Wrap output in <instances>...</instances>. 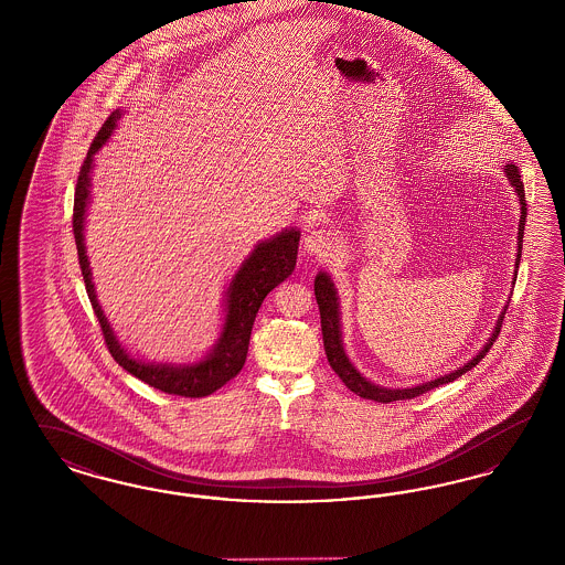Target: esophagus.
I'll return each mask as SVG.
<instances>
[{"instance_id": "34e87169", "label": "esophagus", "mask_w": 565, "mask_h": 565, "mask_svg": "<svg viewBox=\"0 0 565 565\" xmlns=\"http://www.w3.org/2000/svg\"><path fill=\"white\" fill-rule=\"evenodd\" d=\"M334 247H337V237L326 228H316L305 235V249L313 256H328Z\"/></svg>"}]
</instances>
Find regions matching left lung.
Returning <instances> with one entry per match:
<instances>
[{
  "mask_svg": "<svg viewBox=\"0 0 565 565\" xmlns=\"http://www.w3.org/2000/svg\"><path fill=\"white\" fill-rule=\"evenodd\" d=\"M509 180H511L512 186L519 194V201H521V222H519V254H516V265L521 260V247H523V231H525V217H527V203H525V190H523V180H521V173L514 164H507L504 167ZM316 298H318V307H320V318H322V337H323V351H326V358L332 366V371L339 375V379L350 387L353 394L362 396V398H369V401H376V403H396V401H411V398H417L426 392H430L434 387H440L445 383H451L456 381L457 376L468 373L470 369H475L484 355L487 351L491 350V345L495 343L498 334H500V328L504 322V313L500 316V322L495 326V332L493 337L489 339V343L484 345L483 351L472 358L468 364H463L456 373H449V375L440 376V379H434L428 381L424 385H417V387H411V390H385V387H379L373 385L371 381H366L364 376H360V373L353 369L343 351V343H341V330H339V302H337V292H334V286L330 281L328 275L320 273L316 277Z\"/></svg>",
  "mask_w": 565,
  "mask_h": 565,
  "instance_id": "obj_1",
  "label": "left lung"
}]
</instances>
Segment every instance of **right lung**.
Returning a JSON list of instances; mask_svg holds the SVG:
<instances>
[{
	"mask_svg": "<svg viewBox=\"0 0 565 565\" xmlns=\"http://www.w3.org/2000/svg\"><path fill=\"white\" fill-rule=\"evenodd\" d=\"M118 118H120V111L118 109L111 111L108 120L104 122V127L99 129V134L95 135L93 143L86 152V159L82 162L76 194H74L72 224H74V239H76V249H78V263H81L86 295L90 298L93 311L99 320L111 358L125 371H129L131 375L141 379L143 383H148L154 390H161L164 394L184 396V398L210 396L224 383H228L233 376L239 375V371L245 364V358H247L249 334H252L256 313H258L265 296L269 295L273 288H277L286 277L292 275L300 235H298V231H286L270 242L260 243L254 249V254L243 263L242 270L235 275V279L228 288V313H226L222 339L203 362H199L194 366H184V369H173L167 364L154 366V364L137 362L118 345V341L114 339V332L109 330L108 320L95 298V290L90 284V269H88V260L84 254V239H82V222H84L86 201H88V173H90V164H93V154L106 143Z\"/></svg>",
	"mask_w": 565,
	"mask_h": 565,
	"instance_id": "obj_1",
	"label": "right lung"
}]
</instances>
